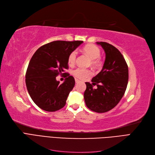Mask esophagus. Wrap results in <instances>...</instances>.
<instances>
[{
    "instance_id": "obj_1",
    "label": "esophagus",
    "mask_w": 155,
    "mask_h": 155,
    "mask_svg": "<svg viewBox=\"0 0 155 155\" xmlns=\"http://www.w3.org/2000/svg\"><path fill=\"white\" fill-rule=\"evenodd\" d=\"M75 81H76V83H79V82H80V81H79V79H76V78L75 79Z\"/></svg>"
}]
</instances>
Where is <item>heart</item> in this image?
I'll use <instances>...</instances> for the list:
<instances>
[{"label": "heart", "instance_id": "obj_1", "mask_svg": "<svg viewBox=\"0 0 155 155\" xmlns=\"http://www.w3.org/2000/svg\"><path fill=\"white\" fill-rule=\"evenodd\" d=\"M83 50L84 52L91 58V64L93 67L98 68L101 66V60L100 58L101 50L97 46L92 44H88L84 46ZM76 56L77 51L76 50H73L70 53L67 59L68 64L70 66H72L75 64ZM92 74L91 70L83 68H77L72 71L74 76L79 79H83L88 76H91Z\"/></svg>", "mask_w": 155, "mask_h": 155}]
</instances>
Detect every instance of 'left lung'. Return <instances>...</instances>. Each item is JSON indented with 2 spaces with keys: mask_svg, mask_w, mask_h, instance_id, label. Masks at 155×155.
I'll return each mask as SVG.
<instances>
[{
  "mask_svg": "<svg viewBox=\"0 0 155 155\" xmlns=\"http://www.w3.org/2000/svg\"><path fill=\"white\" fill-rule=\"evenodd\" d=\"M104 49L105 61L101 71L92 79V84L86 82L84 93L89 109L103 113L118 105L124 96L129 79L128 66L123 55L115 46L106 43H97ZM96 85L94 89L93 86Z\"/></svg>",
  "mask_w": 155,
  "mask_h": 155,
  "instance_id": "left-lung-1",
  "label": "left lung"
}]
</instances>
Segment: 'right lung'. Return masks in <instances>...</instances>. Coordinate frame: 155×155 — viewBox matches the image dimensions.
Here are the masks:
<instances>
[{"label": "right lung", "instance_id": "right-lung-1", "mask_svg": "<svg viewBox=\"0 0 155 155\" xmlns=\"http://www.w3.org/2000/svg\"><path fill=\"white\" fill-rule=\"evenodd\" d=\"M82 43L55 41L41 46L33 55L26 70V85L32 100L41 109L54 112L66 104L75 80L64 70L68 69V55ZM66 73L65 82L59 84L56 77Z\"/></svg>", "mask_w": 155, "mask_h": 155}]
</instances>
